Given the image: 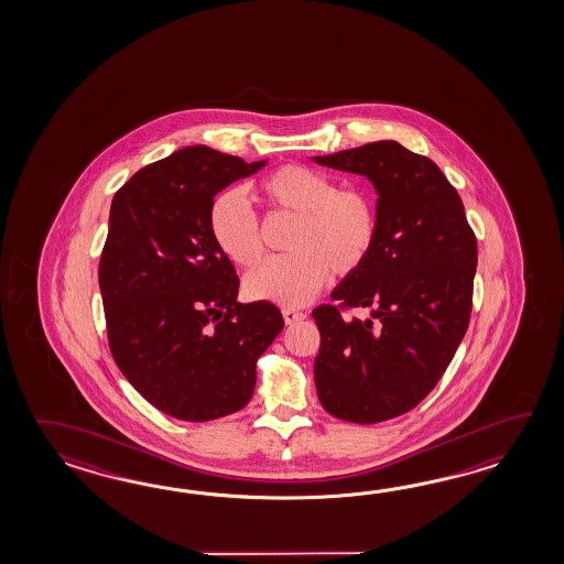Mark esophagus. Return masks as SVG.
Instances as JSON below:
<instances>
[{"label":"esophagus","instance_id":"obj_1","mask_svg":"<svg viewBox=\"0 0 564 564\" xmlns=\"http://www.w3.org/2000/svg\"><path fill=\"white\" fill-rule=\"evenodd\" d=\"M282 316H284V323L286 324H296L306 318V314H304V312L294 311V308H284V311H282Z\"/></svg>","mask_w":564,"mask_h":564}]
</instances>
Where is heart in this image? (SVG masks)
I'll list each match as a JSON object with an SVG mask.
<instances>
[{
  "instance_id": "b5f03b06",
  "label": "heart",
  "mask_w": 564,
  "mask_h": 564,
  "mask_svg": "<svg viewBox=\"0 0 564 564\" xmlns=\"http://www.w3.org/2000/svg\"><path fill=\"white\" fill-rule=\"evenodd\" d=\"M260 197L278 214L299 217L288 250L294 253L265 260L243 280L246 294L280 306L311 302L336 276H350L369 260L379 216L371 195L340 189L323 173L284 165L258 183ZM209 231L217 250L238 265H252L262 256L260 226L240 189L216 195L209 207Z\"/></svg>"
}]
</instances>
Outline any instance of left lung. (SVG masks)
Listing matches in <instances>:
<instances>
[{
	"mask_svg": "<svg viewBox=\"0 0 564 564\" xmlns=\"http://www.w3.org/2000/svg\"><path fill=\"white\" fill-rule=\"evenodd\" d=\"M312 161L371 181L379 216L369 260L330 292L340 306L371 316L347 321L333 304L312 311L321 330L318 401L338 420H391L432 391L466 335L476 236L440 167L397 141Z\"/></svg>",
	"mask_w": 564,
	"mask_h": 564,
	"instance_id": "1",
	"label": "left lung"
}]
</instances>
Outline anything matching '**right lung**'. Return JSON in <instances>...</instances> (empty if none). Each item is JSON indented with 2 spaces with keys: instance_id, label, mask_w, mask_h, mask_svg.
<instances>
[{
  "instance_id": "right-lung-1",
  "label": "right lung",
  "mask_w": 564,
  "mask_h": 564,
  "mask_svg": "<svg viewBox=\"0 0 564 564\" xmlns=\"http://www.w3.org/2000/svg\"><path fill=\"white\" fill-rule=\"evenodd\" d=\"M265 163L193 144L137 171L112 197L98 265L110 352L175 420L246 408L256 360L284 328L272 302H238L240 280L209 231L217 193Z\"/></svg>"
}]
</instances>
